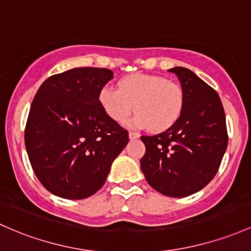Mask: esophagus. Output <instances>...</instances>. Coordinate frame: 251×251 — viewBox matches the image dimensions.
Segmentation results:
<instances>
[{"mask_svg": "<svg viewBox=\"0 0 251 251\" xmlns=\"http://www.w3.org/2000/svg\"><path fill=\"white\" fill-rule=\"evenodd\" d=\"M140 137V134L136 131H129V139L130 140H136Z\"/></svg>", "mask_w": 251, "mask_h": 251, "instance_id": "1", "label": "esophagus"}]
</instances>
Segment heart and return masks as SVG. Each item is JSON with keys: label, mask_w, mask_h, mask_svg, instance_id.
<instances>
[{"label": "heart", "mask_w": 251, "mask_h": 251, "mask_svg": "<svg viewBox=\"0 0 251 251\" xmlns=\"http://www.w3.org/2000/svg\"><path fill=\"white\" fill-rule=\"evenodd\" d=\"M117 88L104 86L98 94L103 110L116 122H125L134 109L137 112L131 120L134 126L163 131L181 115L184 95L174 81L160 75L134 73L121 78Z\"/></svg>", "instance_id": "b5f03b06"}]
</instances>
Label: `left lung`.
I'll use <instances>...</instances> for the list:
<instances>
[{"mask_svg": "<svg viewBox=\"0 0 251 251\" xmlns=\"http://www.w3.org/2000/svg\"><path fill=\"white\" fill-rule=\"evenodd\" d=\"M168 71L181 83V115L163 133L141 136L146 153L140 163L154 190L182 198L201 191L216 176L227 147L226 123L215 90L185 67Z\"/></svg>", "mask_w": 251, "mask_h": 251, "instance_id": "obj_1", "label": "left lung"}]
</instances>
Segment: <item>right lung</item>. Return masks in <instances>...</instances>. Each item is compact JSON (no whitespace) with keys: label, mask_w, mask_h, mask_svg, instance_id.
I'll use <instances>...</instances> for the list:
<instances>
[{"label":"right lung","mask_w":251,"mask_h":251,"mask_svg":"<svg viewBox=\"0 0 251 251\" xmlns=\"http://www.w3.org/2000/svg\"><path fill=\"white\" fill-rule=\"evenodd\" d=\"M112 78L108 69L77 67L50 77L36 92L25 143L35 176L54 196L84 199L95 194L128 143V131L98 100Z\"/></svg>","instance_id":"right-lung-1"}]
</instances>
